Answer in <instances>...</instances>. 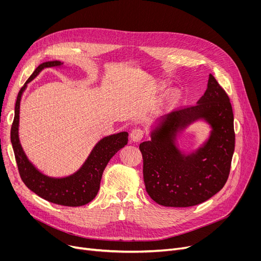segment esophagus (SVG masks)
I'll return each mask as SVG.
<instances>
[{"instance_id": "1", "label": "esophagus", "mask_w": 261, "mask_h": 261, "mask_svg": "<svg viewBox=\"0 0 261 261\" xmlns=\"http://www.w3.org/2000/svg\"><path fill=\"white\" fill-rule=\"evenodd\" d=\"M130 138L133 142H140L142 141V139L144 138V130L140 129V128H135L132 130Z\"/></svg>"}]
</instances>
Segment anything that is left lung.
I'll use <instances>...</instances> for the list:
<instances>
[{
    "instance_id": "8db88e82",
    "label": "left lung",
    "mask_w": 261,
    "mask_h": 261,
    "mask_svg": "<svg viewBox=\"0 0 261 261\" xmlns=\"http://www.w3.org/2000/svg\"><path fill=\"white\" fill-rule=\"evenodd\" d=\"M198 117L211 123L212 136L196 154L184 157L174 145V132ZM234 149V114L229 97L211 74L198 103L171 112L151 141L140 145L147 194L168 207H190L205 202L225 185Z\"/></svg>"
}]
</instances>
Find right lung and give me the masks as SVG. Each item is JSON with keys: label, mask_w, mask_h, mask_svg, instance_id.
<instances>
[{"label": "right lung", "mask_w": 261, "mask_h": 261, "mask_svg": "<svg viewBox=\"0 0 261 261\" xmlns=\"http://www.w3.org/2000/svg\"><path fill=\"white\" fill-rule=\"evenodd\" d=\"M60 61H48L40 64L31 77L21 88L15 108V118H13L10 141L17 162L19 174L23 183L32 191L42 199L63 206H82L91 202L97 195L102 172L109 161L128 143V133L120 132L107 136L94 147L86 163L76 173L63 179H53L40 173L27 160L19 142V112L21 95L30 81H32L45 67L59 66Z\"/></svg>", "instance_id": "1"}]
</instances>
